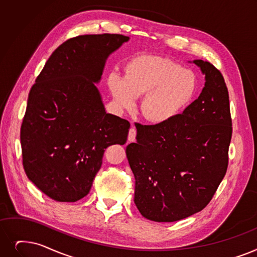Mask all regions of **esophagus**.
Here are the masks:
<instances>
[{
	"mask_svg": "<svg viewBox=\"0 0 257 257\" xmlns=\"http://www.w3.org/2000/svg\"><path fill=\"white\" fill-rule=\"evenodd\" d=\"M137 138V129L135 127L130 128L129 133H128V141L129 142H135Z\"/></svg>",
	"mask_w": 257,
	"mask_h": 257,
	"instance_id": "obj_1",
	"label": "esophagus"
}]
</instances>
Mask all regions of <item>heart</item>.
Listing matches in <instances>:
<instances>
[{
  "label": "heart",
  "instance_id": "1",
  "mask_svg": "<svg viewBox=\"0 0 257 257\" xmlns=\"http://www.w3.org/2000/svg\"><path fill=\"white\" fill-rule=\"evenodd\" d=\"M108 85L122 109H132L136 98L144 95L141 111L152 124L163 125L174 119L193 99L195 74L169 59L143 55L127 64L124 79L112 73Z\"/></svg>",
  "mask_w": 257,
  "mask_h": 257
}]
</instances>
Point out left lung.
Wrapping results in <instances>:
<instances>
[{
	"label": "left lung",
	"mask_w": 257,
	"mask_h": 257,
	"mask_svg": "<svg viewBox=\"0 0 257 257\" xmlns=\"http://www.w3.org/2000/svg\"><path fill=\"white\" fill-rule=\"evenodd\" d=\"M193 63L206 80L198 98L167 124H138L137 142L126 148L136 178L135 203L153 221H176L202 211L227 172L232 137L228 89L211 63Z\"/></svg>",
	"instance_id": "obj_1"
}]
</instances>
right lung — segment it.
I'll return each instance as SVG.
<instances>
[{"label": "right lung", "instance_id": "right-lung-1", "mask_svg": "<svg viewBox=\"0 0 257 257\" xmlns=\"http://www.w3.org/2000/svg\"><path fill=\"white\" fill-rule=\"evenodd\" d=\"M129 41L122 35H85L53 51L30 89L21 127L29 181L57 202L90 191L105 149L124 145L130 122L107 113L97 84L109 55Z\"/></svg>", "mask_w": 257, "mask_h": 257}]
</instances>
